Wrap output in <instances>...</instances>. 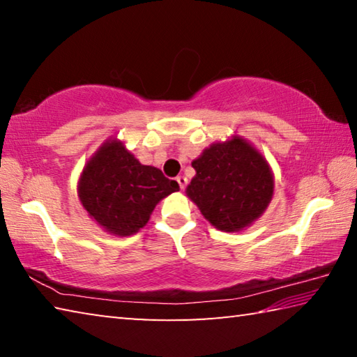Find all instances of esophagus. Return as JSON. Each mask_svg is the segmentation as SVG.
I'll return each mask as SVG.
<instances>
[{
    "label": "esophagus",
    "mask_w": 357,
    "mask_h": 357,
    "mask_svg": "<svg viewBox=\"0 0 357 357\" xmlns=\"http://www.w3.org/2000/svg\"><path fill=\"white\" fill-rule=\"evenodd\" d=\"M176 181H178L181 189H185V185H187V178L185 176H178Z\"/></svg>",
    "instance_id": "esophagus-1"
}]
</instances>
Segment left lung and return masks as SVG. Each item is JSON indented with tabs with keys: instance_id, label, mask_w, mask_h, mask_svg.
Wrapping results in <instances>:
<instances>
[{
	"instance_id": "8db88e82",
	"label": "left lung",
	"mask_w": 357,
	"mask_h": 357,
	"mask_svg": "<svg viewBox=\"0 0 357 357\" xmlns=\"http://www.w3.org/2000/svg\"><path fill=\"white\" fill-rule=\"evenodd\" d=\"M197 174L185 193L211 225L241 231L261 215L273 200L274 176L264 157L234 135L213 143L192 162Z\"/></svg>"
}]
</instances>
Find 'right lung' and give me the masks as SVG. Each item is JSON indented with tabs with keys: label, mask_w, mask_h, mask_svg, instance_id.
I'll return each instance as SVG.
<instances>
[{
	"label": "right lung",
	"mask_w": 357,
	"mask_h": 357,
	"mask_svg": "<svg viewBox=\"0 0 357 357\" xmlns=\"http://www.w3.org/2000/svg\"><path fill=\"white\" fill-rule=\"evenodd\" d=\"M176 181L159 168L142 165L124 143L107 140L84 165L78 197L88 214L116 236H130L146 225L162 198L178 192Z\"/></svg>",
	"instance_id": "obj_1"
}]
</instances>
